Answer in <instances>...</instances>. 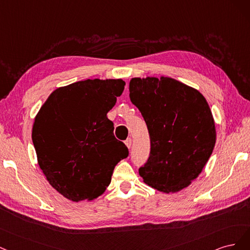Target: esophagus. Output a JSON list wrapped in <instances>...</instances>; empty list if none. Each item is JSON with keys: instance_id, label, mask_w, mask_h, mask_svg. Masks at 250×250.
Returning <instances> with one entry per match:
<instances>
[{"instance_id": "1", "label": "esophagus", "mask_w": 250, "mask_h": 250, "mask_svg": "<svg viewBox=\"0 0 250 250\" xmlns=\"http://www.w3.org/2000/svg\"><path fill=\"white\" fill-rule=\"evenodd\" d=\"M125 146H127V148L130 149V148H131V146H132V139H131V138H127V139L125 140Z\"/></svg>"}]
</instances>
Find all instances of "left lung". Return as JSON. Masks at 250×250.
<instances>
[{
	"instance_id": "8db88e82",
	"label": "left lung",
	"mask_w": 250,
	"mask_h": 250,
	"mask_svg": "<svg viewBox=\"0 0 250 250\" xmlns=\"http://www.w3.org/2000/svg\"><path fill=\"white\" fill-rule=\"evenodd\" d=\"M130 100L149 134V157L139 168L144 183L165 193L188 187L215 146V124L206 99L194 88L162 77L132 79Z\"/></svg>"
}]
</instances>
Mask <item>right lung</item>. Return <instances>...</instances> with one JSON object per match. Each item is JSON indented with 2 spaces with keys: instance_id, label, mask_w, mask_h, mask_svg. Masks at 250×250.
I'll return each instance as SVG.
<instances>
[{
  "instance_id": "1",
  "label": "right lung",
  "mask_w": 250,
  "mask_h": 250,
  "mask_svg": "<svg viewBox=\"0 0 250 250\" xmlns=\"http://www.w3.org/2000/svg\"><path fill=\"white\" fill-rule=\"evenodd\" d=\"M125 85L120 79H95L58 88L36 115L32 140L39 167L67 199L103 194L116 164L128 156L107 117Z\"/></svg>"
}]
</instances>
